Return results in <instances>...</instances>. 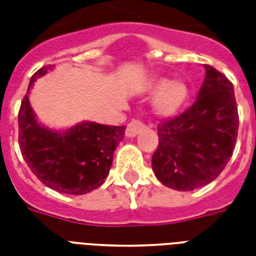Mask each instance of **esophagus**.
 <instances>
[{
  "label": "esophagus",
  "instance_id": "34e87169",
  "mask_svg": "<svg viewBox=\"0 0 256 256\" xmlns=\"http://www.w3.org/2000/svg\"><path fill=\"white\" fill-rule=\"evenodd\" d=\"M144 128H146V126H144V124H142L140 120H134L128 124V128H126V136H136L138 132H140L142 130H144Z\"/></svg>",
  "mask_w": 256,
  "mask_h": 256
}]
</instances>
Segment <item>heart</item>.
<instances>
[{
    "mask_svg": "<svg viewBox=\"0 0 256 256\" xmlns=\"http://www.w3.org/2000/svg\"><path fill=\"white\" fill-rule=\"evenodd\" d=\"M160 92L154 100V110L158 116H171L176 114L190 98V88L182 81L162 80L158 84Z\"/></svg>",
    "mask_w": 256,
    "mask_h": 256,
    "instance_id": "b5f03b06",
    "label": "heart"
}]
</instances>
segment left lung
I'll return each mask as SVG.
<instances>
[{"label": "left lung", "instance_id": "obj_1", "mask_svg": "<svg viewBox=\"0 0 256 256\" xmlns=\"http://www.w3.org/2000/svg\"><path fill=\"white\" fill-rule=\"evenodd\" d=\"M198 98L179 116L160 120L152 154L154 174L164 186L190 191L212 182L232 156L239 116L228 78L206 65Z\"/></svg>", "mask_w": 256, "mask_h": 256}]
</instances>
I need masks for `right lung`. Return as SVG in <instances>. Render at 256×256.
<instances>
[{
  "instance_id": "add662e5",
  "label": "right lung",
  "mask_w": 256,
  "mask_h": 256,
  "mask_svg": "<svg viewBox=\"0 0 256 256\" xmlns=\"http://www.w3.org/2000/svg\"><path fill=\"white\" fill-rule=\"evenodd\" d=\"M52 68L37 70L29 88ZM124 128L84 122L65 132H52L37 124L28 92L18 112V144L24 160L45 186L64 194H86L104 182Z\"/></svg>"
}]
</instances>
